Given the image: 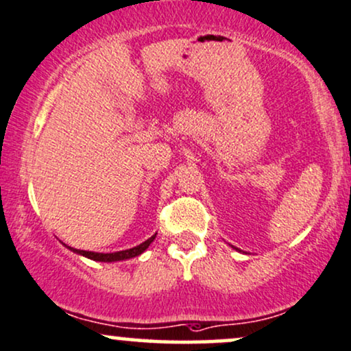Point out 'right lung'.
<instances>
[{
	"label": "right lung",
	"mask_w": 351,
	"mask_h": 351,
	"mask_svg": "<svg viewBox=\"0 0 351 351\" xmlns=\"http://www.w3.org/2000/svg\"><path fill=\"white\" fill-rule=\"evenodd\" d=\"M154 236H151L149 239H146L143 244L136 245V247H132V249H127V250H120V252H110V254H101V252H90V250H80V249H73V247H66L73 250V252L83 255V257H88L90 261H97V262H117V261H127V258H133L136 257V255H140L145 252L146 249L149 247L151 242L154 241Z\"/></svg>",
	"instance_id": "obj_1"
}]
</instances>
